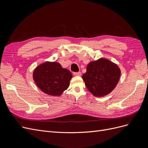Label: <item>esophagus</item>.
<instances>
[{
    "label": "esophagus",
    "mask_w": 148,
    "mask_h": 148,
    "mask_svg": "<svg viewBox=\"0 0 148 148\" xmlns=\"http://www.w3.org/2000/svg\"><path fill=\"white\" fill-rule=\"evenodd\" d=\"M73 75L75 76H81L82 75V73L81 72H73Z\"/></svg>",
    "instance_id": "obj_1"
}]
</instances>
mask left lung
I'll return each instance as SVG.
<instances>
[{
    "mask_svg": "<svg viewBox=\"0 0 148 148\" xmlns=\"http://www.w3.org/2000/svg\"><path fill=\"white\" fill-rule=\"evenodd\" d=\"M120 77L119 66L110 61L100 59L89 63L82 76L86 88L94 96H104L115 88Z\"/></svg>",
    "mask_w": 148,
    "mask_h": 148,
    "instance_id": "8db88e82",
    "label": "left lung"
}]
</instances>
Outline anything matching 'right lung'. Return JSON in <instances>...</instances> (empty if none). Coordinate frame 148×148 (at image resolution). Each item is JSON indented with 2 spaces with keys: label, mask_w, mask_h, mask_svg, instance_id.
<instances>
[{
  "label": "right lung",
  "mask_w": 148,
  "mask_h": 148,
  "mask_svg": "<svg viewBox=\"0 0 148 148\" xmlns=\"http://www.w3.org/2000/svg\"><path fill=\"white\" fill-rule=\"evenodd\" d=\"M72 75L57 62H46L39 65L33 73L37 86L47 95L59 96L68 88Z\"/></svg>",
  "instance_id": "obj_1"
}]
</instances>
